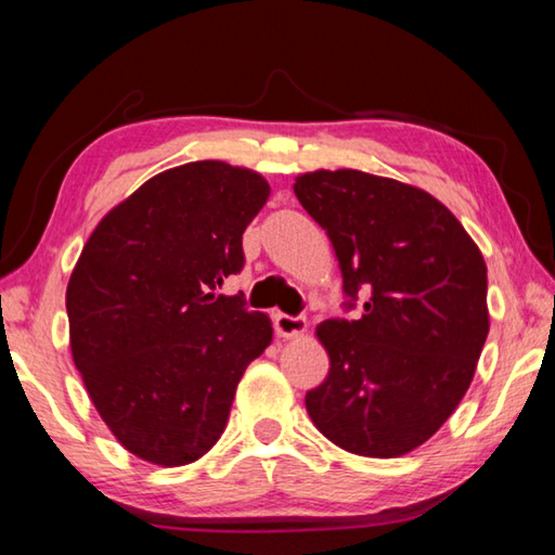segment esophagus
Returning <instances> with one entry per match:
<instances>
[{
	"mask_svg": "<svg viewBox=\"0 0 555 555\" xmlns=\"http://www.w3.org/2000/svg\"><path fill=\"white\" fill-rule=\"evenodd\" d=\"M274 327L279 337H298L306 331V318L274 313Z\"/></svg>",
	"mask_w": 555,
	"mask_h": 555,
	"instance_id": "34e87169",
	"label": "esophagus"
}]
</instances>
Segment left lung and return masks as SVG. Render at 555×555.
<instances>
[{
    "instance_id": "obj_1",
    "label": "left lung",
    "mask_w": 555,
    "mask_h": 555,
    "mask_svg": "<svg viewBox=\"0 0 555 555\" xmlns=\"http://www.w3.org/2000/svg\"><path fill=\"white\" fill-rule=\"evenodd\" d=\"M296 198L340 261L345 311L315 327L331 357L306 393L315 428L350 453L399 457L436 434L490 333L487 267L463 224L421 188L352 168L296 178Z\"/></svg>"
}]
</instances>
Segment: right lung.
Here are the masks:
<instances>
[{"instance_id":"1","label":"right lung","mask_w":555,"mask_h":555,"mask_svg":"<svg viewBox=\"0 0 555 555\" xmlns=\"http://www.w3.org/2000/svg\"><path fill=\"white\" fill-rule=\"evenodd\" d=\"M267 198L259 173L193 162L149 178L82 247L65 294L73 362L137 457L176 467L208 453L271 343L264 313L215 294L242 271V234Z\"/></svg>"}]
</instances>
